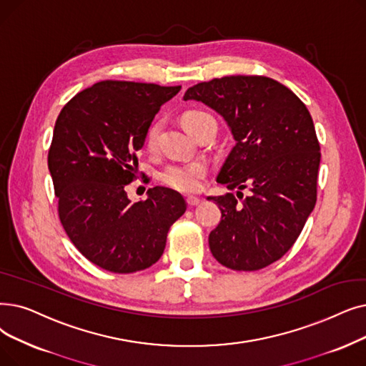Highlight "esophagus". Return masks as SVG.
<instances>
[{
  "label": "esophagus",
  "mask_w": 366,
  "mask_h": 366,
  "mask_svg": "<svg viewBox=\"0 0 366 366\" xmlns=\"http://www.w3.org/2000/svg\"><path fill=\"white\" fill-rule=\"evenodd\" d=\"M187 203H188V206H197L200 203V199L194 197V196H189V197H187Z\"/></svg>",
  "instance_id": "esophagus-1"
}]
</instances>
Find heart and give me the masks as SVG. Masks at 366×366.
I'll return each instance as SVG.
<instances>
[{"label": "heart", "instance_id": "heart-1", "mask_svg": "<svg viewBox=\"0 0 366 366\" xmlns=\"http://www.w3.org/2000/svg\"><path fill=\"white\" fill-rule=\"evenodd\" d=\"M185 129L196 136L204 127H214L217 129L215 118L204 112V110H189L182 118ZM160 133V122H154L149 125V129L145 136V144L149 149H154L157 145V137ZM208 167L203 162H189V163H170L160 172V181L177 189L181 193H194L202 187V181L206 177Z\"/></svg>", "mask_w": 366, "mask_h": 366}]
</instances>
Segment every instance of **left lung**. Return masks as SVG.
<instances>
[{
	"label": "left lung",
	"mask_w": 366,
	"mask_h": 366,
	"mask_svg": "<svg viewBox=\"0 0 366 366\" xmlns=\"http://www.w3.org/2000/svg\"><path fill=\"white\" fill-rule=\"evenodd\" d=\"M184 100L217 110L236 140L217 182L239 189L237 197H208L221 209L212 256L233 271H259L293 247L315 206L322 154L312 118L292 89L266 76L200 82Z\"/></svg>",
	"instance_id": "obj_1"
}]
</instances>
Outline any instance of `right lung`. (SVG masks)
I'll use <instances>...</instances> for the list:
<instances>
[{
  "label": "right lung",
  "instance_id": "obj_1",
  "mask_svg": "<svg viewBox=\"0 0 366 366\" xmlns=\"http://www.w3.org/2000/svg\"><path fill=\"white\" fill-rule=\"evenodd\" d=\"M181 86L102 81L77 92L59 112L47 166L61 224L89 262L133 274L163 256L170 226L187 209L174 189L154 187L132 203L136 152L162 104Z\"/></svg>",
  "mask_w": 366,
  "mask_h": 366
}]
</instances>
